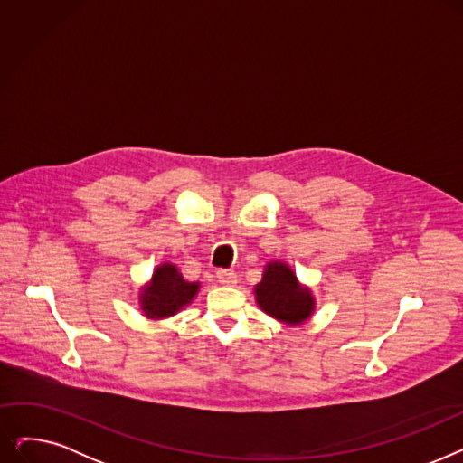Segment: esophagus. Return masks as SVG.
Segmentation results:
<instances>
[{
  "label": "esophagus",
  "instance_id": "1",
  "mask_svg": "<svg viewBox=\"0 0 463 463\" xmlns=\"http://www.w3.org/2000/svg\"><path fill=\"white\" fill-rule=\"evenodd\" d=\"M215 278H217L219 283L227 285V287H232V285L238 283V276H236L234 270H217Z\"/></svg>",
  "mask_w": 463,
  "mask_h": 463
}]
</instances>
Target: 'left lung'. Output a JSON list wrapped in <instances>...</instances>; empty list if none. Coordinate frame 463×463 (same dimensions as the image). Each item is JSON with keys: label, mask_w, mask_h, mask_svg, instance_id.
<instances>
[{"label": "left lung", "mask_w": 463, "mask_h": 463, "mask_svg": "<svg viewBox=\"0 0 463 463\" xmlns=\"http://www.w3.org/2000/svg\"><path fill=\"white\" fill-rule=\"evenodd\" d=\"M255 295L262 311L287 325L304 323L313 311L309 288L302 287L295 272L283 262L266 266L262 281L255 287Z\"/></svg>", "instance_id": "1"}]
</instances>
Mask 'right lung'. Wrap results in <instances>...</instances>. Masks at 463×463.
I'll return each instance as SVG.
<instances>
[{
	"mask_svg": "<svg viewBox=\"0 0 463 463\" xmlns=\"http://www.w3.org/2000/svg\"><path fill=\"white\" fill-rule=\"evenodd\" d=\"M197 290L199 283L185 281L175 264H161L152 276V283L144 287L140 304L146 317L163 319L187 306Z\"/></svg>",
	"mask_w": 463,
	"mask_h": 463,
	"instance_id": "add662e5",
	"label": "right lung"
}]
</instances>
